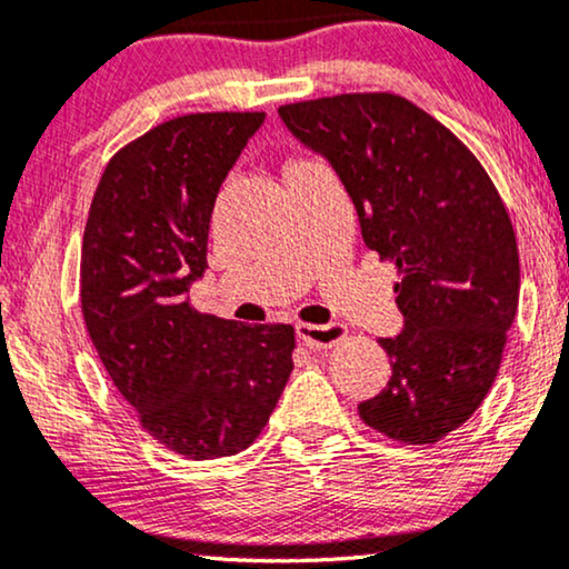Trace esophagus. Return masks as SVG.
Instances as JSON below:
<instances>
[{
	"label": "esophagus",
	"mask_w": 569,
	"mask_h": 569,
	"mask_svg": "<svg viewBox=\"0 0 569 569\" xmlns=\"http://www.w3.org/2000/svg\"><path fill=\"white\" fill-rule=\"evenodd\" d=\"M297 338L301 343L309 348H330L340 343L346 338V328L343 325H309V322H299L297 325Z\"/></svg>",
	"instance_id": "34e87169"
}]
</instances>
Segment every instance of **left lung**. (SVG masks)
Instances as JSON below:
<instances>
[{
  "label": "left lung",
  "mask_w": 569,
  "mask_h": 569,
  "mask_svg": "<svg viewBox=\"0 0 569 569\" xmlns=\"http://www.w3.org/2000/svg\"><path fill=\"white\" fill-rule=\"evenodd\" d=\"M353 200L363 244L396 262L403 330L380 338L392 377L359 403L367 427L431 445L495 385L520 297L507 208L471 150L396 93H343L278 109Z\"/></svg>",
  "instance_id": "left-lung-1"
}]
</instances>
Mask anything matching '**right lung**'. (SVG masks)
I'll return each mask as SVG.
<instances>
[{"mask_svg":"<svg viewBox=\"0 0 569 569\" xmlns=\"http://www.w3.org/2000/svg\"><path fill=\"white\" fill-rule=\"evenodd\" d=\"M262 111L184 113L124 146L90 202L80 305L98 359L142 429L192 460L237 456L293 369L291 325L200 315L218 189Z\"/></svg>","mask_w":569,"mask_h":569,"instance_id":"add662e5","label":"right lung"}]
</instances>
